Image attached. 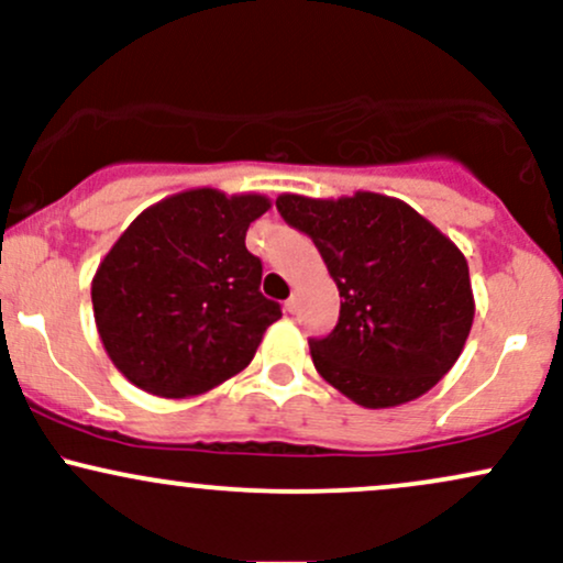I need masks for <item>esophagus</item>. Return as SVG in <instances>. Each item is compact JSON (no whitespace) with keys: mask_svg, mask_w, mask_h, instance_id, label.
Returning a JSON list of instances; mask_svg holds the SVG:
<instances>
[{"mask_svg":"<svg viewBox=\"0 0 563 563\" xmlns=\"http://www.w3.org/2000/svg\"><path fill=\"white\" fill-rule=\"evenodd\" d=\"M296 309H299V301H296V296H290V299L286 301V312H290V314H294V312H296Z\"/></svg>","mask_w":563,"mask_h":563,"instance_id":"esophagus-1","label":"esophagus"}]
</instances>
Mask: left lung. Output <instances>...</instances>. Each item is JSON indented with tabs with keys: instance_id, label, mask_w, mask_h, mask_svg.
Wrapping results in <instances>:
<instances>
[{
	"instance_id": "left-lung-1",
	"label": "left lung",
	"mask_w": 563,
	"mask_h": 563,
	"mask_svg": "<svg viewBox=\"0 0 563 563\" xmlns=\"http://www.w3.org/2000/svg\"><path fill=\"white\" fill-rule=\"evenodd\" d=\"M339 286V322L309 352L328 384L363 407L418 399L455 365L474 322L466 256L397 198L280 196Z\"/></svg>"
}]
</instances>
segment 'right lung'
<instances>
[{"label": "right lung", "instance_id": "add662e5", "mask_svg": "<svg viewBox=\"0 0 563 563\" xmlns=\"http://www.w3.org/2000/svg\"><path fill=\"white\" fill-rule=\"evenodd\" d=\"M269 209L256 192L200 187L134 219L92 280L97 333L140 389L192 397L241 373L280 303L262 294L245 230Z\"/></svg>", "mask_w": 563, "mask_h": 563}]
</instances>
